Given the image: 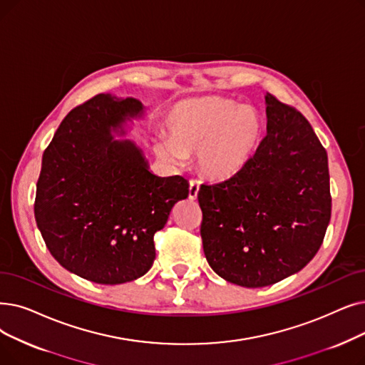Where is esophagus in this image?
<instances>
[{
    "mask_svg": "<svg viewBox=\"0 0 365 365\" xmlns=\"http://www.w3.org/2000/svg\"><path fill=\"white\" fill-rule=\"evenodd\" d=\"M198 192H200V183L195 180H191L189 183V200H197L198 198Z\"/></svg>",
    "mask_w": 365,
    "mask_h": 365,
    "instance_id": "34e87169",
    "label": "esophagus"
}]
</instances>
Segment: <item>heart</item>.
<instances>
[{"label": "heart", "mask_w": 365, "mask_h": 365, "mask_svg": "<svg viewBox=\"0 0 365 365\" xmlns=\"http://www.w3.org/2000/svg\"><path fill=\"white\" fill-rule=\"evenodd\" d=\"M261 134L262 125L253 110L220 98H194L173 107L167 118L168 140L156 143L155 152L174 164L198 155L204 176L224 182L249 165Z\"/></svg>", "instance_id": "obj_1"}]
</instances>
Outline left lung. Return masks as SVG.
Here are the masks:
<instances>
[{
  "label": "left lung",
  "mask_w": 365,
  "mask_h": 365,
  "mask_svg": "<svg viewBox=\"0 0 365 365\" xmlns=\"http://www.w3.org/2000/svg\"><path fill=\"white\" fill-rule=\"evenodd\" d=\"M267 135L235 178L201 185L205 259L245 288L277 283L319 250L331 217L327 150L307 119L265 93Z\"/></svg>",
  "instance_id": "8db88e82"
}]
</instances>
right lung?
<instances>
[{"instance_id":"right-lung-1","label":"right lung","mask_w":365,"mask_h":365,"mask_svg":"<svg viewBox=\"0 0 365 365\" xmlns=\"http://www.w3.org/2000/svg\"><path fill=\"white\" fill-rule=\"evenodd\" d=\"M146 107L133 97L95 95L61 122L43 153L34 215L52 257L100 284L146 274L153 235L187 198L180 176L158 178L134 141L122 137Z\"/></svg>"}]
</instances>
